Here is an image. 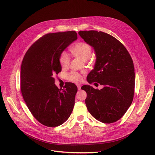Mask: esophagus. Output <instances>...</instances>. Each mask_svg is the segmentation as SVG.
<instances>
[{
	"mask_svg": "<svg viewBox=\"0 0 155 155\" xmlns=\"http://www.w3.org/2000/svg\"><path fill=\"white\" fill-rule=\"evenodd\" d=\"M77 88H78V91H80V89H81V86L78 85H77Z\"/></svg>",
	"mask_w": 155,
	"mask_h": 155,
	"instance_id": "esophagus-1",
	"label": "esophagus"
}]
</instances>
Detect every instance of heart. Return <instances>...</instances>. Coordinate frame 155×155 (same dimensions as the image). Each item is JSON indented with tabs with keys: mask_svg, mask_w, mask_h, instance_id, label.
I'll use <instances>...</instances> for the list:
<instances>
[{
	"mask_svg": "<svg viewBox=\"0 0 155 155\" xmlns=\"http://www.w3.org/2000/svg\"><path fill=\"white\" fill-rule=\"evenodd\" d=\"M71 53L75 57L86 61L91 55L92 48L87 43L80 42L76 44L71 50ZM59 61L62 68H67L70 63V58L67 53L62 52L60 56ZM68 80L75 83H80L82 81L83 77L77 72H71L67 75Z\"/></svg>",
	"mask_w": 155,
	"mask_h": 155,
	"instance_id": "1",
	"label": "heart"
}]
</instances>
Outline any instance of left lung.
I'll list each match as a JSON object with an SVG mask.
<instances>
[{
  "mask_svg": "<svg viewBox=\"0 0 155 155\" xmlns=\"http://www.w3.org/2000/svg\"><path fill=\"white\" fill-rule=\"evenodd\" d=\"M85 43L93 48L96 60L87 80L102 85L101 90L85 85V104L91 114L104 123H112L124 116L134 96L135 73L133 60L120 41L101 31L78 32Z\"/></svg>",
  "mask_w": 155,
  "mask_h": 155,
  "instance_id": "left-lung-1",
  "label": "left lung"
}]
</instances>
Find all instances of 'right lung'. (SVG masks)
Segmentation results:
<instances>
[{"mask_svg": "<svg viewBox=\"0 0 155 155\" xmlns=\"http://www.w3.org/2000/svg\"><path fill=\"white\" fill-rule=\"evenodd\" d=\"M77 39L75 31L47 34L32 45L24 55L21 68V91L36 119L48 127L63 124L75 104L77 87L67 83L58 88L54 75L61 71V53Z\"/></svg>", "mask_w": 155, "mask_h": 155, "instance_id": "obj_1", "label": "right lung"}]
</instances>
